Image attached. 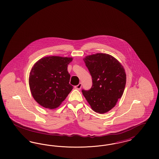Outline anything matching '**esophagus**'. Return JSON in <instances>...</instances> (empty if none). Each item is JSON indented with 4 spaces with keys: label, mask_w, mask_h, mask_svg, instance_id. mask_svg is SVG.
<instances>
[{
    "label": "esophagus",
    "mask_w": 159,
    "mask_h": 159,
    "mask_svg": "<svg viewBox=\"0 0 159 159\" xmlns=\"http://www.w3.org/2000/svg\"><path fill=\"white\" fill-rule=\"evenodd\" d=\"M82 83H79L77 86H75V88L77 89V90H80L81 88H82Z\"/></svg>",
    "instance_id": "34e87169"
}]
</instances>
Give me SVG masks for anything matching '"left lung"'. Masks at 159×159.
Returning <instances> with one entry per match:
<instances>
[{
	"label": "left lung",
	"mask_w": 159,
	"mask_h": 159,
	"mask_svg": "<svg viewBox=\"0 0 159 159\" xmlns=\"http://www.w3.org/2000/svg\"><path fill=\"white\" fill-rule=\"evenodd\" d=\"M83 60L92 77L93 85L83 95L92 109L99 114L108 112L123 95L126 73L120 61L105 53L87 56Z\"/></svg>",
	"instance_id": "1"
}]
</instances>
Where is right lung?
<instances>
[{"label": "right lung", "instance_id": "1", "mask_svg": "<svg viewBox=\"0 0 159 159\" xmlns=\"http://www.w3.org/2000/svg\"><path fill=\"white\" fill-rule=\"evenodd\" d=\"M72 57L48 56L32 66L29 85L32 97L44 108L54 109L63 102L73 88L69 84L67 66Z\"/></svg>", "mask_w": 159, "mask_h": 159}]
</instances>
